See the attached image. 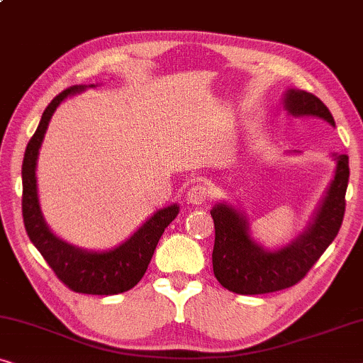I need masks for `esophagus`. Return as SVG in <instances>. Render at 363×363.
Segmentation results:
<instances>
[{"label": "esophagus", "mask_w": 363, "mask_h": 363, "mask_svg": "<svg viewBox=\"0 0 363 363\" xmlns=\"http://www.w3.org/2000/svg\"><path fill=\"white\" fill-rule=\"evenodd\" d=\"M211 197H212V189L206 186V184H196V186H192L187 191V201L191 203H196V206L207 202Z\"/></svg>", "instance_id": "obj_1"}]
</instances>
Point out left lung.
Masks as SVG:
<instances>
[{
  "instance_id": "1",
  "label": "left lung",
  "mask_w": 363,
  "mask_h": 363,
  "mask_svg": "<svg viewBox=\"0 0 363 363\" xmlns=\"http://www.w3.org/2000/svg\"><path fill=\"white\" fill-rule=\"evenodd\" d=\"M286 110L294 116H319L335 126L334 116L318 96L304 90H289ZM337 171L328 197L314 223L303 237L277 252H267L252 242L245 218L220 203L211 211L216 225L212 252L213 274L223 288L237 294H267L291 288L303 279L340 230L349 184V156L333 152Z\"/></svg>"
}]
</instances>
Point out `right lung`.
I'll return each mask as SVG.
<instances>
[{"mask_svg":"<svg viewBox=\"0 0 363 363\" xmlns=\"http://www.w3.org/2000/svg\"><path fill=\"white\" fill-rule=\"evenodd\" d=\"M84 86H70L60 91L44 110L38 130L30 138L23 160V220L28 237L60 281L74 293L118 294L140 283L146 273L156 245L164 228L174 220L179 207L169 206L157 211L133 237L110 252H84L62 242L45 225L35 189V161L49 120L60 101Z\"/></svg>","mask_w":363,"mask_h":363,"instance_id":"obj_1","label":"right lung"}]
</instances>
